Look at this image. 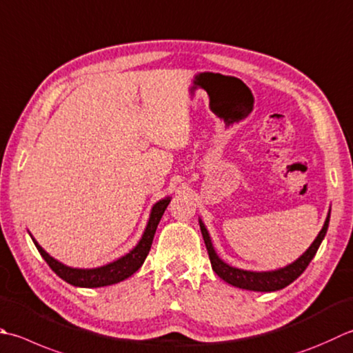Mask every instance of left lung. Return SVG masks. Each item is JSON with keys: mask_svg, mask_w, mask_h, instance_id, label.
Returning <instances> with one entry per match:
<instances>
[{"mask_svg": "<svg viewBox=\"0 0 353 353\" xmlns=\"http://www.w3.org/2000/svg\"><path fill=\"white\" fill-rule=\"evenodd\" d=\"M329 220H330V210L327 212L326 220H324L321 231L319 232V236L315 237L312 243H310L307 250L303 252L295 261H292V263L279 269H272V271H248V269H240V268L228 265L226 261H223L219 257V254L216 252V250H214L210 232L206 230L203 220L200 217H199V225H200V231H202V237L205 240V246L206 250H208L212 271L216 272L220 279L236 288L246 289V291L274 292V291H280V289L286 288L288 285H291L294 280L299 279L300 275L305 272V269L315 257L316 251H319L324 236H326L327 228H329Z\"/></svg>", "mask_w": 353, "mask_h": 353, "instance_id": "left-lung-1", "label": "left lung"}]
</instances>
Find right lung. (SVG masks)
<instances>
[{"label": "right lung", "instance_id": "obj_1", "mask_svg": "<svg viewBox=\"0 0 353 353\" xmlns=\"http://www.w3.org/2000/svg\"><path fill=\"white\" fill-rule=\"evenodd\" d=\"M170 202H171V197L168 196L157 200V202L151 206L147 226H145L142 237L139 239V241H137L133 250L127 252L125 255H122V257H119L117 260L110 261V263L98 266V268H73V266H67L64 263H61L59 260L52 257V255L33 239L30 232L29 236L32 237L34 246H37V250L39 251L41 257H43L47 261V265L52 268V271L57 274L59 279L67 281L68 285L76 286V288H102V286L116 285V283L123 281L128 277H131V275H133L137 269L143 265V261L150 252L151 243H153L157 225L161 222L163 212L167 210Z\"/></svg>", "mask_w": 353, "mask_h": 353}]
</instances>
